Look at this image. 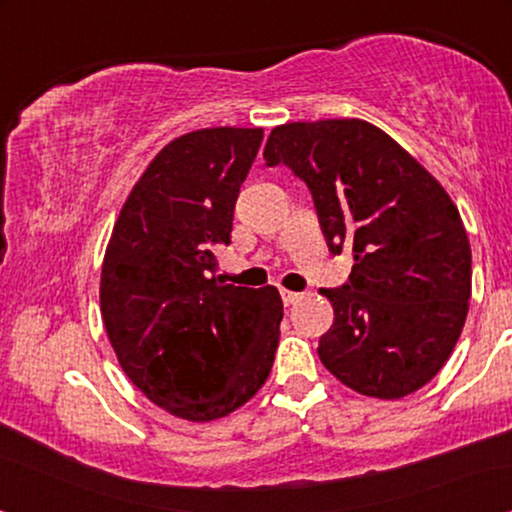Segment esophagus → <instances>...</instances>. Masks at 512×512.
<instances>
[{
    "label": "esophagus",
    "instance_id": "1",
    "mask_svg": "<svg viewBox=\"0 0 512 512\" xmlns=\"http://www.w3.org/2000/svg\"><path fill=\"white\" fill-rule=\"evenodd\" d=\"M279 293H282L284 305H293V303H298V300H300V293H296V291H286V289H282Z\"/></svg>",
    "mask_w": 512,
    "mask_h": 512
}]
</instances>
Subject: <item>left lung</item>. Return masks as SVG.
<instances>
[{"label": "left lung", "mask_w": 512, "mask_h": 512, "mask_svg": "<svg viewBox=\"0 0 512 512\" xmlns=\"http://www.w3.org/2000/svg\"><path fill=\"white\" fill-rule=\"evenodd\" d=\"M265 163L310 188L328 249H352L349 282L321 289L333 326L319 359L345 387L396 401L438 375L471 298V244L459 209L433 174L361 118L286 123Z\"/></svg>", "instance_id": "1"}]
</instances>
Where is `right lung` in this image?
Segmentation results:
<instances>
[{
  "label": "right lung",
  "mask_w": 512,
  "mask_h": 512,
  "mask_svg": "<svg viewBox=\"0 0 512 512\" xmlns=\"http://www.w3.org/2000/svg\"><path fill=\"white\" fill-rule=\"evenodd\" d=\"M263 128L172 139L125 200L104 251L100 310L130 382L174 417L214 422L256 396L279 345L282 296L216 277Z\"/></svg>",
  "instance_id": "1"
}]
</instances>
